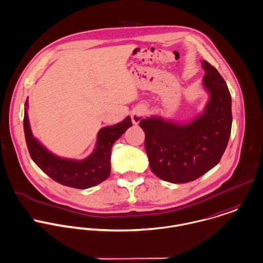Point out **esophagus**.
Returning a JSON list of instances; mask_svg holds the SVG:
<instances>
[{
  "mask_svg": "<svg viewBox=\"0 0 263 263\" xmlns=\"http://www.w3.org/2000/svg\"><path fill=\"white\" fill-rule=\"evenodd\" d=\"M146 112V108L142 105H139V106H136L131 115V118H132V123L137 125L143 118H144V115Z\"/></svg>",
  "mask_w": 263,
  "mask_h": 263,
  "instance_id": "esophagus-1",
  "label": "esophagus"
}]
</instances>
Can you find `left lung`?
<instances>
[{
  "label": "left lung",
  "mask_w": 263,
  "mask_h": 263,
  "mask_svg": "<svg viewBox=\"0 0 263 263\" xmlns=\"http://www.w3.org/2000/svg\"><path fill=\"white\" fill-rule=\"evenodd\" d=\"M203 87L210 99L203 111L187 123L153 116L140 121L152 172L174 184L194 181L214 167L231 135L232 98L218 73L205 60Z\"/></svg>",
  "instance_id": "obj_1"
}]
</instances>
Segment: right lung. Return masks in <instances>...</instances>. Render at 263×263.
<instances>
[{"label": "right lung", "instance_id": "right-lung-1", "mask_svg": "<svg viewBox=\"0 0 263 263\" xmlns=\"http://www.w3.org/2000/svg\"><path fill=\"white\" fill-rule=\"evenodd\" d=\"M28 100L24 107V134L32 160L53 181L72 188L87 189L104 182L110 173L111 146L132 126L128 116L122 122L102 128L98 134L96 148L81 160L57 157L48 151L32 134L28 120Z\"/></svg>", "mask_w": 263, "mask_h": 263}]
</instances>
